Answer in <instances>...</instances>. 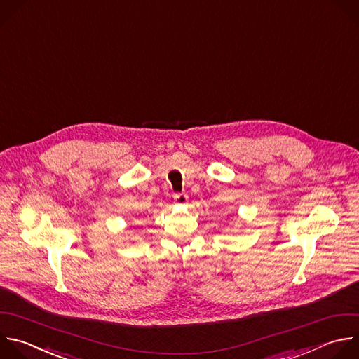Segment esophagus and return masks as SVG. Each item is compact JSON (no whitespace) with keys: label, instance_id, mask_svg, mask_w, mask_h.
<instances>
[{"label":"esophagus","instance_id":"esophagus-1","mask_svg":"<svg viewBox=\"0 0 359 359\" xmlns=\"http://www.w3.org/2000/svg\"><path fill=\"white\" fill-rule=\"evenodd\" d=\"M173 198H175V201H176L177 204H184L189 197H187L186 193H176V194L173 196Z\"/></svg>","mask_w":359,"mask_h":359}]
</instances>
